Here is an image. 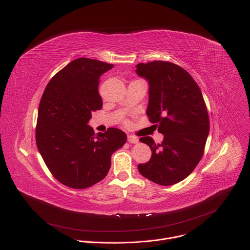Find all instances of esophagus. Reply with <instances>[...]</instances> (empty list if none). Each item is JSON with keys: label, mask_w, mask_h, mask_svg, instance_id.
Instances as JSON below:
<instances>
[{"label": "esophagus", "mask_w": 250, "mask_h": 250, "mask_svg": "<svg viewBox=\"0 0 250 250\" xmlns=\"http://www.w3.org/2000/svg\"><path fill=\"white\" fill-rule=\"evenodd\" d=\"M127 141L129 144H138L139 139L134 135H127Z\"/></svg>", "instance_id": "1"}]
</instances>
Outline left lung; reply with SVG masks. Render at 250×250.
Segmentation results:
<instances>
[{
  "instance_id": "obj_1",
  "label": "left lung",
  "mask_w": 250,
  "mask_h": 250,
  "mask_svg": "<svg viewBox=\"0 0 250 250\" xmlns=\"http://www.w3.org/2000/svg\"><path fill=\"white\" fill-rule=\"evenodd\" d=\"M136 74L148 83L146 115L164 138L155 145L149 136L139 140L152 155L138 165L148 180L169 186L184 180L200 162L209 130L202 92L186 70L165 61L139 63Z\"/></svg>"
}]
</instances>
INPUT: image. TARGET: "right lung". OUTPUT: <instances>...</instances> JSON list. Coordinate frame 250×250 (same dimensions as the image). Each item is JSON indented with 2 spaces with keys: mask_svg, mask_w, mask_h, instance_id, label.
I'll list each match as a JSON object with an SVG mask.
<instances>
[{
  "mask_svg": "<svg viewBox=\"0 0 250 250\" xmlns=\"http://www.w3.org/2000/svg\"><path fill=\"white\" fill-rule=\"evenodd\" d=\"M114 67L99 60L77 58L50 80L42 97L35 139L49 171L63 185L85 189L103 180L112 154L126 134L115 127L95 134L89 121L101 110L100 77Z\"/></svg>",
  "mask_w": 250,
  "mask_h": 250,
  "instance_id": "right-lung-1",
  "label": "right lung"
}]
</instances>
